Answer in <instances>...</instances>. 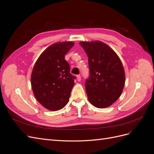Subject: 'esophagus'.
<instances>
[{
  "mask_svg": "<svg viewBox=\"0 0 154 154\" xmlns=\"http://www.w3.org/2000/svg\"><path fill=\"white\" fill-rule=\"evenodd\" d=\"M76 78H77V80L78 82H80L81 81V76L80 75H77L76 76Z\"/></svg>",
  "mask_w": 154,
  "mask_h": 154,
  "instance_id": "esophagus-1",
  "label": "esophagus"
}]
</instances>
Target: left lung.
I'll return each mask as SVG.
<instances>
[{
	"instance_id": "left-lung-1",
	"label": "left lung",
	"mask_w": 154,
	"mask_h": 154,
	"mask_svg": "<svg viewBox=\"0 0 154 154\" xmlns=\"http://www.w3.org/2000/svg\"><path fill=\"white\" fill-rule=\"evenodd\" d=\"M88 58L90 76L85 90L90 103L103 109L112 105L123 92L125 74L123 64L114 51L101 41L81 42Z\"/></svg>"
}]
</instances>
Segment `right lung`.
<instances>
[{"instance_id":"right-lung-1","label":"right lung","mask_w":154,"mask_h":154,"mask_svg":"<svg viewBox=\"0 0 154 154\" xmlns=\"http://www.w3.org/2000/svg\"><path fill=\"white\" fill-rule=\"evenodd\" d=\"M74 45L69 41L49 46L40 55L32 69V92L37 101L49 110L62 109L69 102L75 76L70 73L65 55Z\"/></svg>"}]
</instances>
